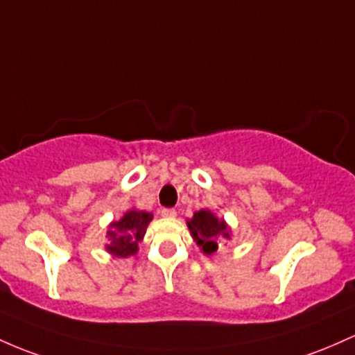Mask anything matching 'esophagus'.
<instances>
[{
    "label": "esophagus",
    "instance_id": "34e87169",
    "mask_svg": "<svg viewBox=\"0 0 355 355\" xmlns=\"http://www.w3.org/2000/svg\"><path fill=\"white\" fill-rule=\"evenodd\" d=\"M162 217H165V219H175V217H177V210H175V209H163L162 210Z\"/></svg>",
    "mask_w": 355,
    "mask_h": 355
}]
</instances>
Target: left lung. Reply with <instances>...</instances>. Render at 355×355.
<instances>
[{"label":"left lung","mask_w":355,"mask_h":355,"mask_svg":"<svg viewBox=\"0 0 355 355\" xmlns=\"http://www.w3.org/2000/svg\"><path fill=\"white\" fill-rule=\"evenodd\" d=\"M187 225L193 241L205 256H214L222 241H229L232 231L222 217H217L212 210L200 209L193 214L192 219H187Z\"/></svg>","instance_id":"obj_1"}]
</instances>
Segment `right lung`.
Masks as SVG:
<instances>
[{"mask_svg":"<svg viewBox=\"0 0 355 355\" xmlns=\"http://www.w3.org/2000/svg\"><path fill=\"white\" fill-rule=\"evenodd\" d=\"M153 220V214L146 210L130 209L119 220L107 225V244L104 249L116 258H130L138 252V244L146 234L148 224Z\"/></svg>","mask_w":355,"mask_h":355,"instance_id":"add662e5","label":"right lung"}]
</instances>
